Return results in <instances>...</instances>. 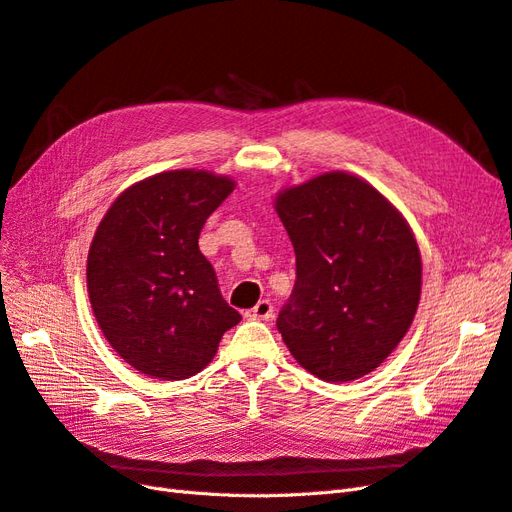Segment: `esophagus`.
<instances>
[{"mask_svg": "<svg viewBox=\"0 0 512 512\" xmlns=\"http://www.w3.org/2000/svg\"><path fill=\"white\" fill-rule=\"evenodd\" d=\"M245 316L250 320H271L273 318V303L267 301V299H262L252 309H247Z\"/></svg>", "mask_w": 512, "mask_h": 512, "instance_id": "esophagus-1", "label": "esophagus"}]
</instances>
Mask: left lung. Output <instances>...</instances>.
I'll use <instances>...</instances> for the list:
<instances>
[{"instance_id":"left-lung-1","label":"left lung","mask_w":512,"mask_h":512,"mask_svg":"<svg viewBox=\"0 0 512 512\" xmlns=\"http://www.w3.org/2000/svg\"><path fill=\"white\" fill-rule=\"evenodd\" d=\"M275 209L297 256V280L277 316L284 344L320 380L369 374L404 339L421 299L410 226L348 173L284 190Z\"/></svg>"}]
</instances>
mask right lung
Instances as JSON below:
<instances>
[{"mask_svg":"<svg viewBox=\"0 0 512 512\" xmlns=\"http://www.w3.org/2000/svg\"><path fill=\"white\" fill-rule=\"evenodd\" d=\"M235 181L170 170L132 185L100 222L87 256L91 309L108 344L134 369L183 380L205 369L241 322L200 254L198 237Z\"/></svg>","mask_w":512,"mask_h":512,"instance_id":"1","label":"right lung"}]
</instances>
